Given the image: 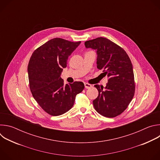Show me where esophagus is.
<instances>
[{
  "label": "esophagus",
  "instance_id": "34e87169",
  "mask_svg": "<svg viewBox=\"0 0 160 160\" xmlns=\"http://www.w3.org/2000/svg\"><path fill=\"white\" fill-rule=\"evenodd\" d=\"M84 85H85V88H90L92 87V85H91L89 83H84Z\"/></svg>",
  "mask_w": 160,
  "mask_h": 160
}]
</instances>
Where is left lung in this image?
Returning <instances> with one entry per match:
<instances>
[{
  "mask_svg": "<svg viewBox=\"0 0 160 160\" xmlns=\"http://www.w3.org/2000/svg\"><path fill=\"white\" fill-rule=\"evenodd\" d=\"M86 48L96 50L97 67L108 77L103 86L95 85L99 95L93 101L100 115L114 118L128 107L135 93V81L131 61L125 51L110 40L98 37L85 42Z\"/></svg>",
  "mask_w": 160,
  "mask_h": 160,
  "instance_id": "8db88e82",
  "label": "left lung"
}]
</instances>
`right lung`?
<instances>
[{"label":"right lung","instance_id":"obj_1","mask_svg":"<svg viewBox=\"0 0 160 160\" xmlns=\"http://www.w3.org/2000/svg\"><path fill=\"white\" fill-rule=\"evenodd\" d=\"M80 43L52 38L37 48L29 61L28 73L32 96L39 106L52 116H59L69 111L76 96L84 89L82 82L64 85L61 78L68 57Z\"/></svg>","mask_w":160,"mask_h":160}]
</instances>
